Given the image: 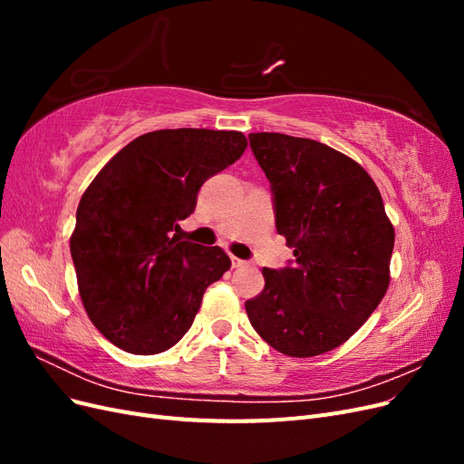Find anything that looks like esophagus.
<instances>
[{
    "mask_svg": "<svg viewBox=\"0 0 464 464\" xmlns=\"http://www.w3.org/2000/svg\"><path fill=\"white\" fill-rule=\"evenodd\" d=\"M230 259H232V266H244V265H247V261L236 257V256H230Z\"/></svg>",
    "mask_w": 464,
    "mask_h": 464,
    "instance_id": "esophagus-1",
    "label": "esophagus"
}]
</instances>
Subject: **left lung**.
Here are the masks:
<instances>
[{
	"instance_id": "obj_1",
	"label": "left lung",
	"mask_w": 464,
	"mask_h": 464,
	"mask_svg": "<svg viewBox=\"0 0 464 464\" xmlns=\"http://www.w3.org/2000/svg\"><path fill=\"white\" fill-rule=\"evenodd\" d=\"M271 181L276 232L294 263L263 269L246 302L251 327L278 353L310 358L348 341L383 300L395 230L370 174L314 139L249 133Z\"/></svg>"
}]
</instances>
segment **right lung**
Listing matches in <instances>:
<instances>
[{
  "label": "right lung",
  "mask_w": 464,
  "mask_h": 464,
  "mask_svg": "<svg viewBox=\"0 0 464 464\" xmlns=\"http://www.w3.org/2000/svg\"><path fill=\"white\" fill-rule=\"evenodd\" d=\"M240 131L159 130L133 139L82 193L72 257L82 305L110 343L159 354L184 336L208 285L230 269L215 247L181 240L205 181L242 157Z\"/></svg>",
  "instance_id": "obj_1"
}]
</instances>
